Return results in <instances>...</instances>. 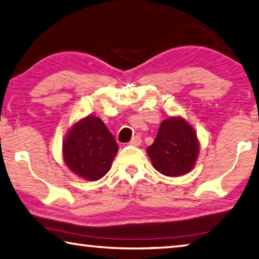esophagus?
Returning <instances> with one entry per match:
<instances>
[{
  "instance_id": "34e87169",
  "label": "esophagus",
  "mask_w": 259,
  "mask_h": 259,
  "mask_svg": "<svg viewBox=\"0 0 259 259\" xmlns=\"http://www.w3.org/2000/svg\"><path fill=\"white\" fill-rule=\"evenodd\" d=\"M129 144H130V145H134V146H139L140 144H142V137H140L139 135H136L135 137L131 139V142Z\"/></svg>"
}]
</instances>
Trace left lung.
Segmentation results:
<instances>
[{
  "label": "left lung",
  "instance_id": "left-lung-1",
  "mask_svg": "<svg viewBox=\"0 0 259 259\" xmlns=\"http://www.w3.org/2000/svg\"><path fill=\"white\" fill-rule=\"evenodd\" d=\"M153 166L162 175L177 177L191 171L199 154V143L191 125L182 117L164 120L154 143L147 148Z\"/></svg>",
  "mask_w": 259,
  "mask_h": 259
}]
</instances>
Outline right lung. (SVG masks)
I'll return each instance as SVG.
<instances>
[{
  "label": "right lung",
  "mask_w": 259,
  "mask_h": 259,
  "mask_svg": "<svg viewBox=\"0 0 259 259\" xmlns=\"http://www.w3.org/2000/svg\"><path fill=\"white\" fill-rule=\"evenodd\" d=\"M63 147L68 168L87 181L104 177L119 148L107 126L96 116L77 122L64 140Z\"/></svg>",
  "instance_id": "1"
}]
</instances>
